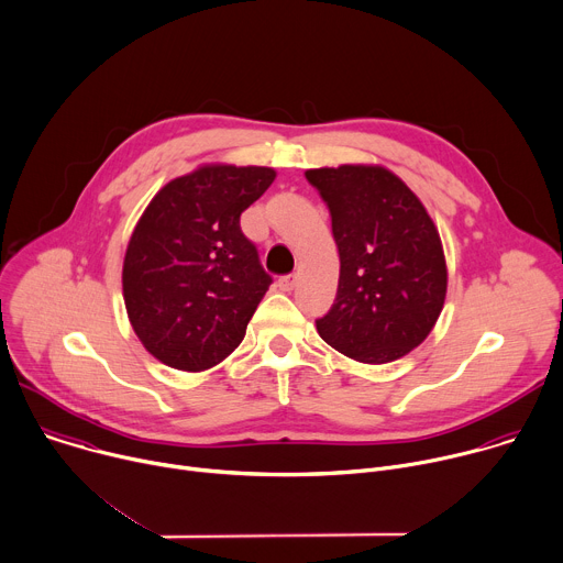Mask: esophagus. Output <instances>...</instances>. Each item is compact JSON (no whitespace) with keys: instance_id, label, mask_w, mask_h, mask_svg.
I'll return each mask as SVG.
<instances>
[{"instance_id":"esophagus-1","label":"esophagus","mask_w":563,"mask_h":563,"mask_svg":"<svg viewBox=\"0 0 563 563\" xmlns=\"http://www.w3.org/2000/svg\"><path fill=\"white\" fill-rule=\"evenodd\" d=\"M296 283H298V276H296V274L283 276V278H278V289H280V291H291V289L296 287Z\"/></svg>"}]
</instances>
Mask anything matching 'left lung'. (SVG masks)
Segmentation results:
<instances>
[{
	"mask_svg": "<svg viewBox=\"0 0 563 563\" xmlns=\"http://www.w3.org/2000/svg\"><path fill=\"white\" fill-rule=\"evenodd\" d=\"M329 212L340 256L338 296L316 320L320 338L364 364L394 362L433 331L449 272L422 201L385 165L305 172Z\"/></svg>",
	"mask_w": 563,
	"mask_h": 563,
	"instance_id": "obj_1",
	"label": "left lung"
}]
</instances>
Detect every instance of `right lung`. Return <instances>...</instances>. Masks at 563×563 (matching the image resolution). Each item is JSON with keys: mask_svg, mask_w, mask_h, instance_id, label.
Returning <instances> with one entry per match:
<instances>
[{"mask_svg": "<svg viewBox=\"0 0 563 563\" xmlns=\"http://www.w3.org/2000/svg\"><path fill=\"white\" fill-rule=\"evenodd\" d=\"M276 169L203 163L165 183L136 221L123 258V300L158 362L199 373L245 338L272 278L241 230Z\"/></svg>", "mask_w": 563, "mask_h": 563, "instance_id": "right-lung-1", "label": "right lung"}]
</instances>
